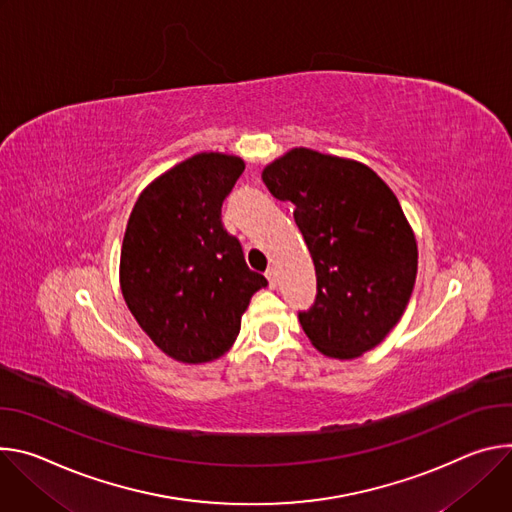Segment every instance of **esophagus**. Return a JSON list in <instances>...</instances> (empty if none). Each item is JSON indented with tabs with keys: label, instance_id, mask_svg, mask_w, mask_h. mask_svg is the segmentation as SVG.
<instances>
[{
	"label": "esophagus",
	"instance_id": "esophagus-1",
	"mask_svg": "<svg viewBox=\"0 0 512 512\" xmlns=\"http://www.w3.org/2000/svg\"><path fill=\"white\" fill-rule=\"evenodd\" d=\"M266 278H268V282H270V287L274 289L276 282H278V270H276L274 266H270V268L266 270Z\"/></svg>",
	"mask_w": 512,
	"mask_h": 512
}]
</instances>
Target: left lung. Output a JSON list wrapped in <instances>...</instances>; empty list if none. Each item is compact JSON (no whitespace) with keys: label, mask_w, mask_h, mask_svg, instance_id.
<instances>
[{"label":"left lung","mask_w":512,"mask_h":512,"mask_svg":"<svg viewBox=\"0 0 512 512\" xmlns=\"http://www.w3.org/2000/svg\"><path fill=\"white\" fill-rule=\"evenodd\" d=\"M262 181L295 205L315 264V303L299 311L311 344L339 360L378 346L417 278V242L399 199L366 164L309 148L268 164Z\"/></svg>","instance_id":"left-lung-1"}]
</instances>
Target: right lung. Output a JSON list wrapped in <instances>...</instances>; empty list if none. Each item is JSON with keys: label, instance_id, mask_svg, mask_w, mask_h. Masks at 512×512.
I'll use <instances>...</instances> for the list:
<instances>
[{"label": "right lung", "instance_id": "1", "mask_svg": "<svg viewBox=\"0 0 512 512\" xmlns=\"http://www.w3.org/2000/svg\"><path fill=\"white\" fill-rule=\"evenodd\" d=\"M242 173L238 156L195 154L144 189L126 227V305L152 342L185 364L230 350L250 297L268 285L221 223V205Z\"/></svg>", "mask_w": 512, "mask_h": 512}]
</instances>
